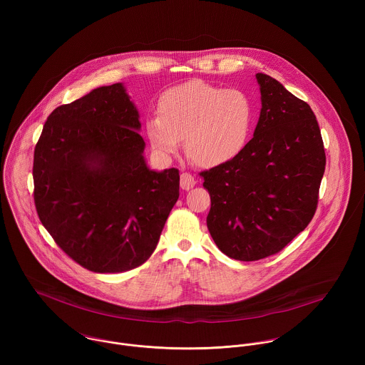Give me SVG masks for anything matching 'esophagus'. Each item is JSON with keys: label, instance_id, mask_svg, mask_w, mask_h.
Here are the masks:
<instances>
[{"label": "esophagus", "instance_id": "obj_1", "mask_svg": "<svg viewBox=\"0 0 365 365\" xmlns=\"http://www.w3.org/2000/svg\"><path fill=\"white\" fill-rule=\"evenodd\" d=\"M195 182H197V180H195L191 174H188V173H182V174H181L180 185H181L182 190H185V191L191 190V188L195 185Z\"/></svg>", "mask_w": 365, "mask_h": 365}]
</instances>
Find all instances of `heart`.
I'll list each match as a JSON object with an SVG mask.
<instances>
[{"instance_id":"heart-1","label":"heart","mask_w":365,"mask_h":365,"mask_svg":"<svg viewBox=\"0 0 365 365\" xmlns=\"http://www.w3.org/2000/svg\"><path fill=\"white\" fill-rule=\"evenodd\" d=\"M255 123L250 98L191 80L164 91L157 115L146 119V136L157 156H174L184 139L187 157L200 167L232 161L247 146Z\"/></svg>"}]
</instances>
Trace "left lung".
<instances>
[{"label":"left lung","mask_w":365,"mask_h":365,"mask_svg":"<svg viewBox=\"0 0 365 365\" xmlns=\"http://www.w3.org/2000/svg\"><path fill=\"white\" fill-rule=\"evenodd\" d=\"M261 110L253 139L229 163L202 171L209 233L230 259L282 250L312 220L326 156L311 106L257 73Z\"/></svg>","instance_id":"8db88e82"}]
</instances>
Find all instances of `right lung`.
Returning a JSON list of instances; mask_svg holds the SVG:
<instances>
[{
    "label": "right lung",
    "instance_id": "right-lung-1",
    "mask_svg": "<svg viewBox=\"0 0 365 365\" xmlns=\"http://www.w3.org/2000/svg\"><path fill=\"white\" fill-rule=\"evenodd\" d=\"M122 83L49 115L34 156L35 205L57 246L94 272L139 267L180 195L177 168L150 170Z\"/></svg>",
    "mask_w": 365,
    "mask_h": 365
}]
</instances>
